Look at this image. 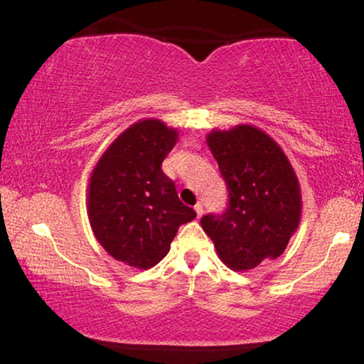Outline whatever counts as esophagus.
<instances>
[{"mask_svg": "<svg viewBox=\"0 0 364 364\" xmlns=\"http://www.w3.org/2000/svg\"><path fill=\"white\" fill-rule=\"evenodd\" d=\"M195 213H197V218L202 217V215H203V205L202 203L195 205Z\"/></svg>", "mask_w": 364, "mask_h": 364, "instance_id": "34e87169", "label": "esophagus"}]
</instances>
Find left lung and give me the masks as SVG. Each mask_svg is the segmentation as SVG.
Segmentation results:
<instances>
[{"instance_id":"1","label":"left lung","mask_w":364,"mask_h":364,"mask_svg":"<svg viewBox=\"0 0 364 364\" xmlns=\"http://www.w3.org/2000/svg\"><path fill=\"white\" fill-rule=\"evenodd\" d=\"M207 146L230 192V205L221 217L205 215L200 220L221 262L245 272L264 259H276L302 215L300 183L286 152L252 124L212 129Z\"/></svg>"}]
</instances>
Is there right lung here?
Listing matches in <instances>:
<instances>
[{
  "mask_svg": "<svg viewBox=\"0 0 364 364\" xmlns=\"http://www.w3.org/2000/svg\"><path fill=\"white\" fill-rule=\"evenodd\" d=\"M177 141L178 131L162 119L136 121L107 147L88 181L95 238L134 269H151L164 259L178 226L197 217L161 169Z\"/></svg>",
  "mask_w": 364,
  "mask_h": 364,
  "instance_id": "1",
  "label": "right lung"
}]
</instances>
